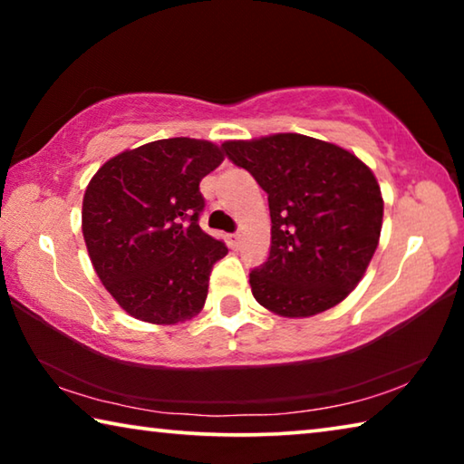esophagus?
I'll list each match as a JSON object with an SVG mask.
<instances>
[{
	"instance_id": "obj_1",
	"label": "esophagus",
	"mask_w": 464,
	"mask_h": 464,
	"mask_svg": "<svg viewBox=\"0 0 464 464\" xmlns=\"http://www.w3.org/2000/svg\"><path fill=\"white\" fill-rule=\"evenodd\" d=\"M229 246H231L233 249H237V247L241 246V233H233V235H229Z\"/></svg>"
}]
</instances>
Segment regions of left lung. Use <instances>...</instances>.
Segmentation results:
<instances>
[{"instance_id": "left-lung-1", "label": "left lung", "mask_w": 464, "mask_h": 464, "mask_svg": "<svg viewBox=\"0 0 464 464\" xmlns=\"http://www.w3.org/2000/svg\"><path fill=\"white\" fill-rule=\"evenodd\" d=\"M221 149L268 194L270 256L249 272L256 301L282 317L342 303L379 246L382 196L372 171L354 153L296 132Z\"/></svg>"}]
</instances>
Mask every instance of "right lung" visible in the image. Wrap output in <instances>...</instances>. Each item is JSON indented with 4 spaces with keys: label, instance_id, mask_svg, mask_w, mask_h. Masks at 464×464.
Wrapping results in <instances>:
<instances>
[{
    "label": "right lung",
    "instance_id": "right-lung-1",
    "mask_svg": "<svg viewBox=\"0 0 464 464\" xmlns=\"http://www.w3.org/2000/svg\"><path fill=\"white\" fill-rule=\"evenodd\" d=\"M221 147L161 139L108 160L83 196L82 231L98 278L135 319H190L208 295L221 239L198 225L200 179L221 166Z\"/></svg>",
    "mask_w": 464,
    "mask_h": 464
}]
</instances>
